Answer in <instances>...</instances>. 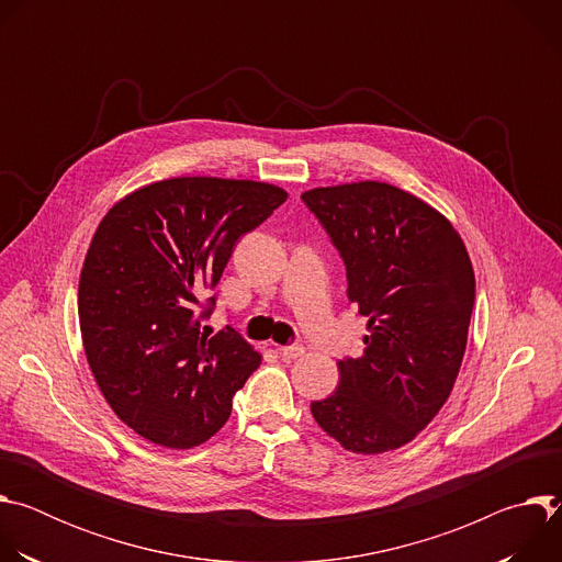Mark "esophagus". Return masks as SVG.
<instances>
[{
  "label": "esophagus",
  "mask_w": 562,
  "mask_h": 562,
  "mask_svg": "<svg viewBox=\"0 0 562 562\" xmlns=\"http://www.w3.org/2000/svg\"><path fill=\"white\" fill-rule=\"evenodd\" d=\"M278 351L286 358V360H297L304 356V347L300 345H291V347H278Z\"/></svg>",
  "instance_id": "esophagus-1"
}]
</instances>
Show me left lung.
Wrapping results in <instances>:
<instances>
[{
    "label": "left lung",
    "mask_w": 562,
    "mask_h": 562,
    "mask_svg": "<svg viewBox=\"0 0 562 562\" xmlns=\"http://www.w3.org/2000/svg\"><path fill=\"white\" fill-rule=\"evenodd\" d=\"M347 267V295L369 336L338 360L340 384L311 403L315 423L347 451L412 442L442 409L467 349L475 276L453 224L389 182L362 180L302 193Z\"/></svg>",
    "instance_id": "left-lung-1"
}]
</instances>
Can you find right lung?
<instances>
[{
  "instance_id": "right-lung-1",
  "label": "right lung",
  "mask_w": 562,
  "mask_h": 562,
  "mask_svg": "<svg viewBox=\"0 0 562 562\" xmlns=\"http://www.w3.org/2000/svg\"><path fill=\"white\" fill-rule=\"evenodd\" d=\"M286 198L269 182L171 178L124 195L98 224L79 273V331L106 403L142 438L193 449L228 420L262 356L233 329L200 331L195 306L237 237Z\"/></svg>"
}]
</instances>
